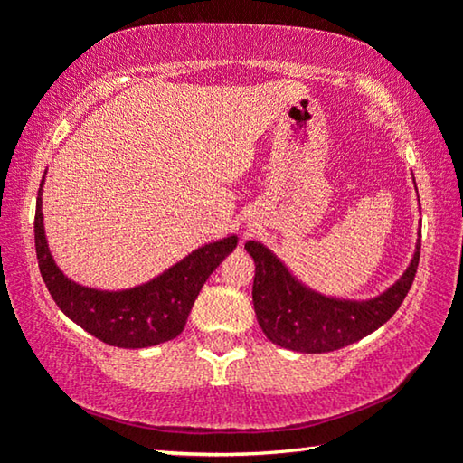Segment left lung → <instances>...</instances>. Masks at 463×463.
I'll use <instances>...</instances> for the list:
<instances>
[{
	"label": "left lung",
	"instance_id": "1",
	"mask_svg": "<svg viewBox=\"0 0 463 463\" xmlns=\"http://www.w3.org/2000/svg\"><path fill=\"white\" fill-rule=\"evenodd\" d=\"M245 249L255 261L253 304L257 323L271 343L300 354H326L347 347L380 328L401 308L420 260L419 239L409 269L388 292L373 300L351 302L304 288L261 242L249 241Z\"/></svg>",
	"mask_w": 463,
	"mask_h": 463
}]
</instances>
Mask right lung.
<instances>
[{
    "mask_svg": "<svg viewBox=\"0 0 463 463\" xmlns=\"http://www.w3.org/2000/svg\"><path fill=\"white\" fill-rule=\"evenodd\" d=\"M43 184L44 177L36 202L34 242L38 269L57 307L90 335L114 347L143 349L175 339L184 331L208 276L237 247V237L195 249L159 278L138 288L122 292L91 289L62 276L52 261L43 226Z\"/></svg>",
    "mask_w": 463,
    "mask_h": 463,
    "instance_id": "obj_1",
    "label": "right lung"
}]
</instances>
